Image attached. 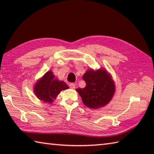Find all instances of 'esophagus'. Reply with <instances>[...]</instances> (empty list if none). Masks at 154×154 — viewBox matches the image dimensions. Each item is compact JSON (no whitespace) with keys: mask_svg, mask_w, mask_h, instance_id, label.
Listing matches in <instances>:
<instances>
[{"mask_svg":"<svg viewBox=\"0 0 154 154\" xmlns=\"http://www.w3.org/2000/svg\"><path fill=\"white\" fill-rule=\"evenodd\" d=\"M69 87L71 88V89H75V85L74 83H73L69 84Z\"/></svg>","mask_w":154,"mask_h":154,"instance_id":"1","label":"esophagus"}]
</instances>
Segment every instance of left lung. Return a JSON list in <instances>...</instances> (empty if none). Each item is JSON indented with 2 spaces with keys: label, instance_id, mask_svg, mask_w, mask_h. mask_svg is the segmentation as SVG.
Segmentation results:
<instances>
[{
  "label": "left lung",
  "instance_id": "left-lung-1",
  "mask_svg": "<svg viewBox=\"0 0 154 154\" xmlns=\"http://www.w3.org/2000/svg\"><path fill=\"white\" fill-rule=\"evenodd\" d=\"M83 79L86 83L85 87L76 90L85 105L91 109H97L110 102L115 86L106 71L103 69L95 71L89 70L83 75Z\"/></svg>",
  "mask_w": 154,
  "mask_h": 154
}]
</instances>
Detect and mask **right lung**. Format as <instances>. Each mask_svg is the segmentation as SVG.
Instances as JSON below:
<instances>
[{"label":"right lung","instance_id":"right-lung-1","mask_svg":"<svg viewBox=\"0 0 154 154\" xmlns=\"http://www.w3.org/2000/svg\"><path fill=\"white\" fill-rule=\"evenodd\" d=\"M69 89L63 81L55 79L51 71H48L34 87V92L39 99L51 103L62 90Z\"/></svg>","mask_w":154,"mask_h":154}]
</instances>
